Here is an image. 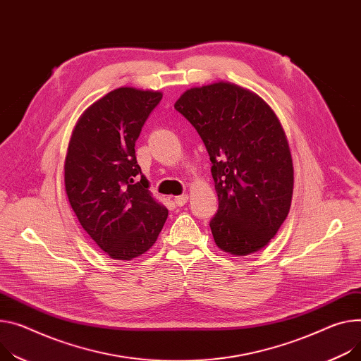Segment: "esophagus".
Listing matches in <instances>:
<instances>
[{"mask_svg":"<svg viewBox=\"0 0 361 361\" xmlns=\"http://www.w3.org/2000/svg\"><path fill=\"white\" fill-rule=\"evenodd\" d=\"M173 202H175V205H176V207H183V205L188 202V195H186V193H185V195L176 197Z\"/></svg>","mask_w":361,"mask_h":361,"instance_id":"34e87169","label":"esophagus"}]
</instances>
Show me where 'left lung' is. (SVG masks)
Segmentation results:
<instances>
[{"instance_id": "left-lung-1", "label": "left lung", "mask_w": 361, "mask_h": 361, "mask_svg": "<svg viewBox=\"0 0 361 361\" xmlns=\"http://www.w3.org/2000/svg\"><path fill=\"white\" fill-rule=\"evenodd\" d=\"M195 128L212 163L216 245L245 256L279 231L290 208L293 166L283 128L256 94L230 82L190 88L175 104Z\"/></svg>"}]
</instances>
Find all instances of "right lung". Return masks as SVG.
<instances>
[{"mask_svg": "<svg viewBox=\"0 0 361 361\" xmlns=\"http://www.w3.org/2000/svg\"><path fill=\"white\" fill-rule=\"evenodd\" d=\"M160 92L118 88L79 118L65 160V188L79 223L113 259L131 260L156 243L168 209L149 192L135 142Z\"/></svg>", "mask_w": 361, "mask_h": 361, "instance_id": "right-lung-1", "label": "right lung"}]
</instances>
